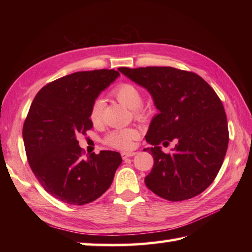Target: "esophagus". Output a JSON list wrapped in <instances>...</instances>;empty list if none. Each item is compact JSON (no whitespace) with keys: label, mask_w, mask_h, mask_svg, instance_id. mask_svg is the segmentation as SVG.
<instances>
[{"label":"esophagus","mask_w":252,"mask_h":252,"mask_svg":"<svg viewBox=\"0 0 252 252\" xmlns=\"http://www.w3.org/2000/svg\"><path fill=\"white\" fill-rule=\"evenodd\" d=\"M135 155H136V153H134V152H123V153H121V156H122L123 159L133 157V156H135Z\"/></svg>","instance_id":"34e87169"}]
</instances>
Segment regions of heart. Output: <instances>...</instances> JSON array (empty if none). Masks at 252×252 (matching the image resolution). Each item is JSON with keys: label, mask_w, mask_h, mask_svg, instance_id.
<instances>
[{"label": "heart", "mask_w": 252, "mask_h": 252, "mask_svg": "<svg viewBox=\"0 0 252 252\" xmlns=\"http://www.w3.org/2000/svg\"><path fill=\"white\" fill-rule=\"evenodd\" d=\"M111 95L127 108L133 109L134 117L138 120H144L146 118V110L143 108L144 96L142 91L136 85L132 83H120L111 91ZM104 100L95 99L90 107L89 117L94 126H99L103 121ZM140 135V133L134 127H125L109 132L104 137V144L107 146L116 149H130L134 145V141Z\"/></svg>", "instance_id": "b5f03b06"}]
</instances>
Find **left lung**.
Masks as SVG:
<instances>
[{
    "mask_svg": "<svg viewBox=\"0 0 252 252\" xmlns=\"http://www.w3.org/2000/svg\"><path fill=\"white\" fill-rule=\"evenodd\" d=\"M152 94L159 114L149 126L145 148L154 165L145 184L170 201H182L201 194L215 181L228 145V127L221 99L197 73L173 67L118 68ZM177 141L172 154L166 147Z\"/></svg>",
    "mask_w": 252,
    "mask_h": 252,
    "instance_id": "1",
    "label": "left lung"
}]
</instances>
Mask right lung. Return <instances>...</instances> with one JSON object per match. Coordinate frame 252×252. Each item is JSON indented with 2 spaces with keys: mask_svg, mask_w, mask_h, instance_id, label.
<instances>
[{
  "mask_svg": "<svg viewBox=\"0 0 252 252\" xmlns=\"http://www.w3.org/2000/svg\"><path fill=\"white\" fill-rule=\"evenodd\" d=\"M119 72L99 69L68 74L42 88L24 123L27 159L42 187L56 199L82 206L109 189L121 155L92 153L87 159L77 136L93 127L90 107Z\"/></svg>",
  "mask_w": 252,
  "mask_h": 252,
  "instance_id": "add662e5",
  "label": "right lung"
}]
</instances>
